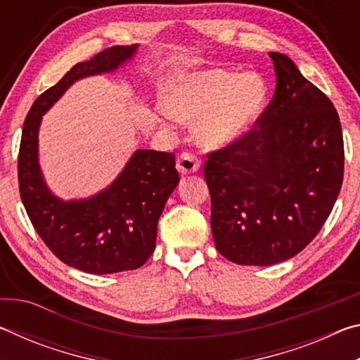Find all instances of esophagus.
Returning a JSON list of instances; mask_svg holds the SVG:
<instances>
[{
    "label": "esophagus",
    "instance_id": "1",
    "mask_svg": "<svg viewBox=\"0 0 360 360\" xmlns=\"http://www.w3.org/2000/svg\"><path fill=\"white\" fill-rule=\"evenodd\" d=\"M200 165H202V162H200V158L192 154V152H182V154H179L178 160H176V168H178V172L181 174L197 173L200 169Z\"/></svg>",
    "mask_w": 360,
    "mask_h": 360
}]
</instances>
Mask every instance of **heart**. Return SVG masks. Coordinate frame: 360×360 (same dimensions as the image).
<instances>
[{
    "label": "heart",
    "instance_id": "1",
    "mask_svg": "<svg viewBox=\"0 0 360 360\" xmlns=\"http://www.w3.org/2000/svg\"><path fill=\"white\" fill-rule=\"evenodd\" d=\"M265 100L266 85L259 75L216 68L176 79L163 96V108L181 122L198 120V141L222 148L251 129Z\"/></svg>",
    "mask_w": 360,
    "mask_h": 360
}]
</instances>
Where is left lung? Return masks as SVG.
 <instances>
[{
    "mask_svg": "<svg viewBox=\"0 0 360 360\" xmlns=\"http://www.w3.org/2000/svg\"><path fill=\"white\" fill-rule=\"evenodd\" d=\"M276 89L254 127L205 163L211 230L238 265H273L303 251L340 193L345 148L337 109L284 53L270 52Z\"/></svg>",
    "mask_w": 360,
    "mask_h": 360,
    "instance_id": "1",
    "label": "left lung"
}]
</instances>
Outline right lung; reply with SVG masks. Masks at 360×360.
I'll list each match as a JSON object with an SVG mask.
<instances>
[{
	"mask_svg": "<svg viewBox=\"0 0 360 360\" xmlns=\"http://www.w3.org/2000/svg\"><path fill=\"white\" fill-rule=\"evenodd\" d=\"M136 46H114L72 66L33 103L19 149L22 203L41 240L63 264L92 275L136 270L155 249L157 224L179 182L174 154L139 149L117 179L87 200L63 202L49 191L38 163V130L49 108L77 79L117 70Z\"/></svg>",
	"mask_w": 360,
	"mask_h": 360,
	"instance_id": "right-lung-1",
	"label": "right lung"
}]
</instances>
